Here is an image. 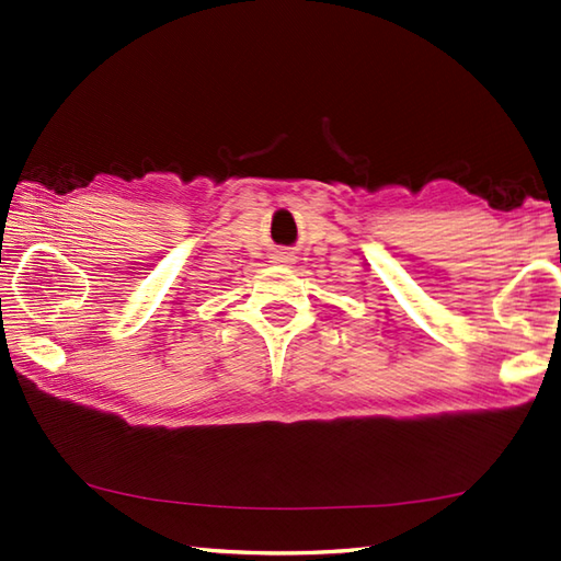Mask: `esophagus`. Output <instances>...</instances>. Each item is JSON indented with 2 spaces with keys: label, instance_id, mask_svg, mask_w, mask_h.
Here are the masks:
<instances>
[{
  "label": "esophagus",
  "instance_id": "obj_1",
  "mask_svg": "<svg viewBox=\"0 0 561 561\" xmlns=\"http://www.w3.org/2000/svg\"><path fill=\"white\" fill-rule=\"evenodd\" d=\"M274 260H277L279 264H287V262H291V254L289 252H277V257H274Z\"/></svg>",
  "mask_w": 561,
  "mask_h": 561
}]
</instances>
